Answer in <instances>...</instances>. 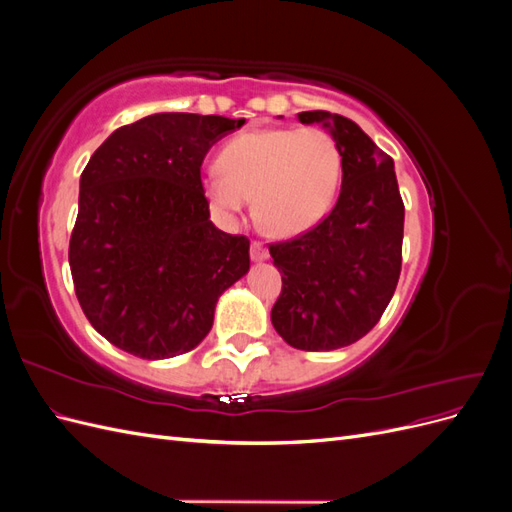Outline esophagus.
<instances>
[{
  "mask_svg": "<svg viewBox=\"0 0 512 512\" xmlns=\"http://www.w3.org/2000/svg\"><path fill=\"white\" fill-rule=\"evenodd\" d=\"M250 256H252V260H254V262H262V260H267V258H269V252H267V247L262 245V243L252 241Z\"/></svg>",
  "mask_w": 512,
  "mask_h": 512,
  "instance_id": "1",
  "label": "esophagus"
}]
</instances>
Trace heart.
Segmentation results:
<instances>
[{"label":"heart","mask_w":512,"mask_h":512,"mask_svg":"<svg viewBox=\"0 0 512 512\" xmlns=\"http://www.w3.org/2000/svg\"><path fill=\"white\" fill-rule=\"evenodd\" d=\"M339 177L342 153L329 132L269 128L226 143L203 194L224 222H235L254 196L256 218L273 235L297 237L327 215Z\"/></svg>","instance_id":"heart-1"}]
</instances>
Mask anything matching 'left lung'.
I'll use <instances>...</instances> for the list:
<instances>
[{
  "mask_svg": "<svg viewBox=\"0 0 512 512\" xmlns=\"http://www.w3.org/2000/svg\"><path fill=\"white\" fill-rule=\"evenodd\" d=\"M342 153V190L333 211L305 235L269 245L282 273L271 322L286 344L327 352L376 327L401 271L404 203L393 158L348 117L305 111Z\"/></svg>",
  "mask_w": 512,
  "mask_h": 512,
  "instance_id": "8db88e82",
  "label": "left lung"
}]
</instances>
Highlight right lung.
<instances>
[{"instance_id": "1", "label": "right lung", "mask_w": 512, "mask_h": 512, "mask_svg": "<svg viewBox=\"0 0 512 512\" xmlns=\"http://www.w3.org/2000/svg\"><path fill=\"white\" fill-rule=\"evenodd\" d=\"M245 119L158 113L115 130L81 175L70 271L87 320L149 361L196 348L250 241L215 228L200 166Z\"/></svg>"}]
</instances>
